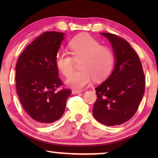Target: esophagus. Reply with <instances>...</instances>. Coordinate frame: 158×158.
I'll list each match as a JSON object with an SVG mask.
<instances>
[{
  "label": "esophagus",
  "instance_id": "esophagus-1",
  "mask_svg": "<svg viewBox=\"0 0 158 158\" xmlns=\"http://www.w3.org/2000/svg\"><path fill=\"white\" fill-rule=\"evenodd\" d=\"M83 92V90H72V94H79V93H82Z\"/></svg>",
  "mask_w": 158,
  "mask_h": 158
}]
</instances>
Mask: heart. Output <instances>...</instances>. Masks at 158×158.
<instances>
[{
    "label": "heart",
    "mask_w": 158,
    "mask_h": 158,
    "mask_svg": "<svg viewBox=\"0 0 158 158\" xmlns=\"http://www.w3.org/2000/svg\"><path fill=\"white\" fill-rule=\"evenodd\" d=\"M73 57L65 52H58L55 63L64 75L72 72L75 60H81L79 64L81 70L69 75L65 81L68 87L81 90L91 83L93 77L103 80L110 74L114 64V55L109 47L101 46L96 39L88 35L77 36L69 43Z\"/></svg>",
    "instance_id": "heart-1"
}]
</instances>
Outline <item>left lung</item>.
<instances>
[{
	"label": "left lung",
	"instance_id": "8db88e82",
	"mask_svg": "<svg viewBox=\"0 0 158 158\" xmlns=\"http://www.w3.org/2000/svg\"><path fill=\"white\" fill-rule=\"evenodd\" d=\"M113 49L115 65L106 81L96 88L93 115L107 126L119 125L134 116L144 96L145 79L139 56L124 39L101 33Z\"/></svg>",
	"mask_w": 158,
	"mask_h": 158
}]
</instances>
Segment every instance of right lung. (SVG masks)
<instances>
[{
  "mask_svg": "<svg viewBox=\"0 0 158 158\" xmlns=\"http://www.w3.org/2000/svg\"><path fill=\"white\" fill-rule=\"evenodd\" d=\"M64 33L47 31L34 40L19 56L16 67V92L24 111L42 124H51L63 115L69 89L62 85L55 63Z\"/></svg>",
  "mask_w": 158,
  "mask_h": 158,
  "instance_id": "add662e5",
  "label": "right lung"
}]
</instances>
